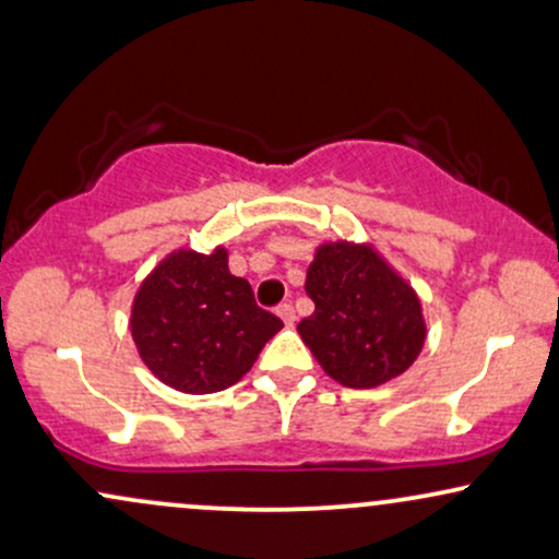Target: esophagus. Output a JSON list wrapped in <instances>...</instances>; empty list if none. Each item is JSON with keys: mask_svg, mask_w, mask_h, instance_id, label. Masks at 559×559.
Masks as SVG:
<instances>
[{"mask_svg": "<svg viewBox=\"0 0 559 559\" xmlns=\"http://www.w3.org/2000/svg\"><path fill=\"white\" fill-rule=\"evenodd\" d=\"M275 312H278V318L284 320L286 325H294V320H297V312H294V307L288 305V301H286V305H278V310H275Z\"/></svg>", "mask_w": 559, "mask_h": 559, "instance_id": "1", "label": "esophagus"}]
</instances>
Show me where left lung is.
<instances>
[{"mask_svg": "<svg viewBox=\"0 0 559 559\" xmlns=\"http://www.w3.org/2000/svg\"><path fill=\"white\" fill-rule=\"evenodd\" d=\"M316 312L297 325L320 368L349 389L402 376L426 344L415 288L368 243H320L307 267Z\"/></svg>", "mask_w": 559, "mask_h": 559, "instance_id": "obj_1", "label": "left lung"}]
</instances>
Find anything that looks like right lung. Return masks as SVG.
Instances as JSON below:
<instances>
[{
  "label": "right lung",
  "mask_w": 559,
  "mask_h": 559,
  "mask_svg": "<svg viewBox=\"0 0 559 559\" xmlns=\"http://www.w3.org/2000/svg\"><path fill=\"white\" fill-rule=\"evenodd\" d=\"M284 329L254 301L249 281L228 271V252H170L139 286L131 333L139 357L183 394H213L247 376Z\"/></svg>",
  "instance_id": "obj_1"
}]
</instances>
